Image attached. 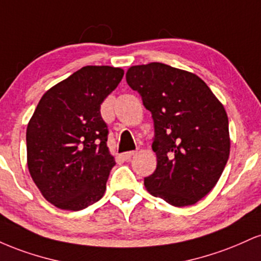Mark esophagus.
Segmentation results:
<instances>
[{"label": "esophagus", "instance_id": "esophagus-1", "mask_svg": "<svg viewBox=\"0 0 261 261\" xmlns=\"http://www.w3.org/2000/svg\"><path fill=\"white\" fill-rule=\"evenodd\" d=\"M135 154H136V151H130V152H125V153H122L121 157L124 158L125 161H128V160H130V158L133 157V155H135Z\"/></svg>", "mask_w": 261, "mask_h": 261}]
</instances>
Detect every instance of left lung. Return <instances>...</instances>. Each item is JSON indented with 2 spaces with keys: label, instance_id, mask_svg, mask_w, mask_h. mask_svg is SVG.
I'll list each match as a JSON object with an SVG mask.
<instances>
[{
  "label": "left lung",
  "instance_id": "8db88e82",
  "mask_svg": "<svg viewBox=\"0 0 261 261\" xmlns=\"http://www.w3.org/2000/svg\"><path fill=\"white\" fill-rule=\"evenodd\" d=\"M126 82L154 122L157 168L146 189L176 207L194 205L217 184L229 157L222 103L195 73L161 62L131 66Z\"/></svg>",
  "mask_w": 261,
  "mask_h": 261
}]
</instances>
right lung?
<instances>
[{
    "instance_id": "obj_1",
    "label": "right lung",
    "mask_w": 261,
    "mask_h": 261,
    "mask_svg": "<svg viewBox=\"0 0 261 261\" xmlns=\"http://www.w3.org/2000/svg\"><path fill=\"white\" fill-rule=\"evenodd\" d=\"M124 70L85 66L45 92L27 127V163L41 195L80 211L103 197L115 160L100 104Z\"/></svg>"
}]
</instances>
